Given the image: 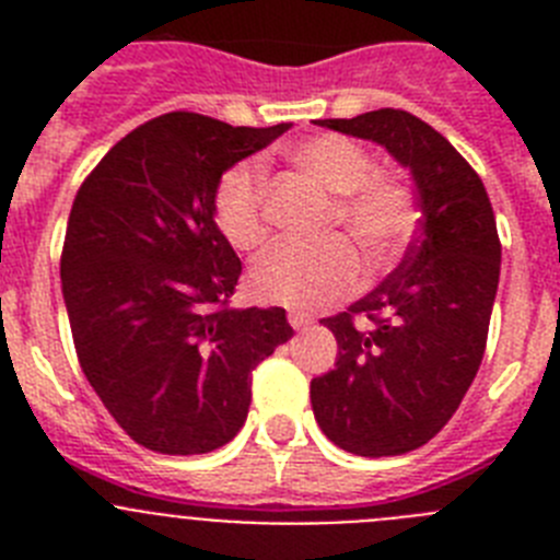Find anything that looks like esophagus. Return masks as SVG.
I'll list each match as a JSON object with an SVG mask.
<instances>
[{
	"instance_id": "1",
	"label": "esophagus",
	"mask_w": 560,
	"mask_h": 560,
	"mask_svg": "<svg viewBox=\"0 0 560 560\" xmlns=\"http://www.w3.org/2000/svg\"><path fill=\"white\" fill-rule=\"evenodd\" d=\"M289 323L294 330H305L314 319H311L308 314H300V311H289Z\"/></svg>"
}]
</instances>
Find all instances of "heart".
I'll return each mask as SVG.
<instances>
[{"label":"heart","instance_id":"1","mask_svg":"<svg viewBox=\"0 0 560 560\" xmlns=\"http://www.w3.org/2000/svg\"><path fill=\"white\" fill-rule=\"evenodd\" d=\"M305 176L334 192V224H341L373 260L395 255L415 230L412 192L395 176L375 173L373 156L359 142L323 133L291 148ZM212 215L237 249H255L266 237V185L255 162H241L221 176ZM364 283L359 252L345 237L325 244H280L249 271V294L285 308H319L353 294Z\"/></svg>","mask_w":560,"mask_h":560}]
</instances>
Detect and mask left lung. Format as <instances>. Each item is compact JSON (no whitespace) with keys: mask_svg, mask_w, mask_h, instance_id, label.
Wrapping results in <instances>:
<instances>
[{"mask_svg":"<svg viewBox=\"0 0 560 560\" xmlns=\"http://www.w3.org/2000/svg\"><path fill=\"white\" fill-rule=\"evenodd\" d=\"M316 126L387 148L418 190V241L368 296L323 319L339 355L311 381L325 438L359 457H395L446 427L477 375L502 266L497 219L477 171L415 114L378 108Z\"/></svg>","mask_w":560,"mask_h":560,"instance_id":"1","label":"left lung"}]
</instances>
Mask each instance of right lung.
Wrapping results in <instances>:
<instances>
[{
	"label": "right lung",
	"mask_w": 560,
	"mask_h": 560,
	"mask_svg": "<svg viewBox=\"0 0 560 560\" xmlns=\"http://www.w3.org/2000/svg\"><path fill=\"white\" fill-rule=\"evenodd\" d=\"M291 122L230 126L171 112L126 133L69 212L61 289L78 361L140 446H226L252 400V370L294 336L283 308H230L241 260L212 215L235 162Z\"/></svg>",
	"instance_id": "right-lung-1"
}]
</instances>
